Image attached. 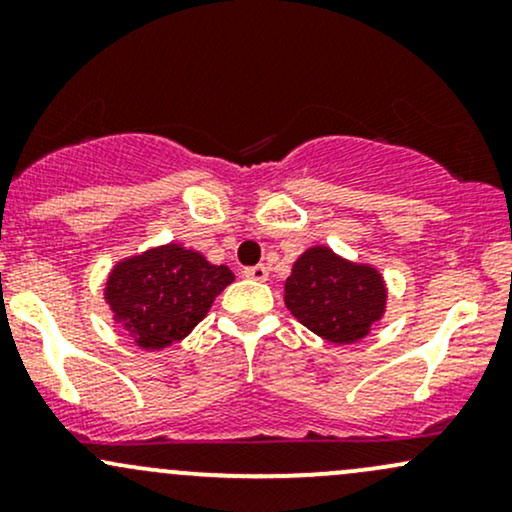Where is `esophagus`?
Here are the masks:
<instances>
[{"mask_svg":"<svg viewBox=\"0 0 512 512\" xmlns=\"http://www.w3.org/2000/svg\"><path fill=\"white\" fill-rule=\"evenodd\" d=\"M243 274H245V279H252V281H267L269 279V269L264 267V264H255V267H248Z\"/></svg>","mask_w":512,"mask_h":512,"instance_id":"34e87169","label":"esophagus"}]
</instances>
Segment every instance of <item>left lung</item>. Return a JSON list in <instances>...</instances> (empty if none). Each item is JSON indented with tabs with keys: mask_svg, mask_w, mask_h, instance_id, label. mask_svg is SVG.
I'll use <instances>...</instances> for the list:
<instances>
[{
	"mask_svg": "<svg viewBox=\"0 0 512 512\" xmlns=\"http://www.w3.org/2000/svg\"><path fill=\"white\" fill-rule=\"evenodd\" d=\"M284 303L301 325L332 344L366 339L387 310V284L378 267L313 245L293 262Z\"/></svg>",
	"mask_w": 512,
	"mask_h": 512,
	"instance_id": "left-lung-1",
	"label": "left lung"
}]
</instances>
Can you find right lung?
Returning a JSON list of instances; mask_svg holds the SVG:
<instances>
[{
    "label": "right lung",
    "mask_w": 512,
    "mask_h": 512,
    "mask_svg": "<svg viewBox=\"0 0 512 512\" xmlns=\"http://www.w3.org/2000/svg\"><path fill=\"white\" fill-rule=\"evenodd\" d=\"M233 279L226 264H211L202 252L154 245L113 264L103 301L139 349L161 351L195 330Z\"/></svg>",
    "instance_id": "1"
}]
</instances>
